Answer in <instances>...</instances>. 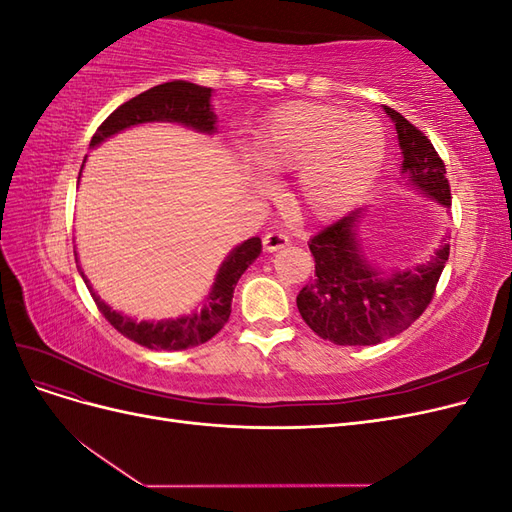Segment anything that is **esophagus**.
Instances as JSON below:
<instances>
[{
    "instance_id": "34e87169",
    "label": "esophagus",
    "mask_w": 512,
    "mask_h": 512,
    "mask_svg": "<svg viewBox=\"0 0 512 512\" xmlns=\"http://www.w3.org/2000/svg\"><path fill=\"white\" fill-rule=\"evenodd\" d=\"M288 243H290V237H288V235H284V232H277V230L267 232V235L262 237V245H265V250H267V252H277V250H282V247H286Z\"/></svg>"
}]
</instances>
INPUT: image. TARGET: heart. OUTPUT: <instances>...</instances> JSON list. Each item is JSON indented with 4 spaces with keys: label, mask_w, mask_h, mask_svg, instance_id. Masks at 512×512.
I'll use <instances>...</instances> for the list:
<instances>
[{
    "label": "heart",
    "mask_w": 512,
    "mask_h": 512,
    "mask_svg": "<svg viewBox=\"0 0 512 512\" xmlns=\"http://www.w3.org/2000/svg\"><path fill=\"white\" fill-rule=\"evenodd\" d=\"M386 138L371 115L331 104H286L252 138V160L271 175L297 170L294 198L314 218H335L371 188Z\"/></svg>",
    "instance_id": "1"
}]
</instances>
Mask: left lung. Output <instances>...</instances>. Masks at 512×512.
I'll list each match as a JSON object with an SVG mask.
<instances>
[{
  "mask_svg": "<svg viewBox=\"0 0 512 512\" xmlns=\"http://www.w3.org/2000/svg\"><path fill=\"white\" fill-rule=\"evenodd\" d=\"M384 111L395 123L404 153L401 173L440 205L451 207L446 168L429 138L393 108L384 106ZM359 218V211H352L309 239L316 277L297 297L307 327L337 346H374L406 331L431 303L451 252L442 243L425 265L382 277L356 239Z\"/></svg>",
  "mask_w": 512,
  "mask_h": 512,
  "instance_id": "obj_1",
  "label": "left lung"
}]
</instances>
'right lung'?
I'll return each mask as SVG.
<instances>
[{"label": "right lung", "instance_id": "right-lung-1", "mask_svg": "<svg viewBox=\"0 0 512 512\" xmlns=\"http://www.w3.org/2000/svg\"><path fill=\"white\" fill-rule=\"evenodd\" d=\"M209 100V87H200L188 81H170L158 87H151L143 91V94H138L136 98L123 102L117 111L108 115L100 123L94 138H91V147L100 145L108 136H113L130 126H136V123L147 121H177L200 132H213L215 115L211 111ZM260 252L262 243L258 237L247 239L237 247V250H232L230 256L224 260V265L220 267L207 305L200 309V314L181 316L177 320L136 322L128 316L113 312L104 301H100V297H96V292L91 294H94V301L102 316L111 322L123 337H128L132 342L151 350H188L209 342L215 333L224 329V324L230 318L232 292H235L239 277L260 256ZM87 288L91 290L89 284Z\"/></svg>", "mask_w": 512, "mask_h": 512}]
</instances>
